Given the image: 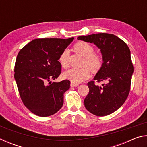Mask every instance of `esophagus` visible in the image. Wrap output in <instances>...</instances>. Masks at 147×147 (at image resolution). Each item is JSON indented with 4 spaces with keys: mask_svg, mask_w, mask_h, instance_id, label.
Instances as JSON below:
<instances>
[{
    "mask_svg": "<svg viewBox=\"0 0 147 147\" xmlns=\"http://www.w3.org/2000/svg\"><path fill=\"white\" fill-rule=\"evenodd\" d=\"M78 86V84H76V83H74L73 82H71V87H77Z\"/></svg>",
    "mask_w": 147,
    "mask_h": 147,
    "instance_id": "1",
    "label": "esophagus"
}]
</instances>
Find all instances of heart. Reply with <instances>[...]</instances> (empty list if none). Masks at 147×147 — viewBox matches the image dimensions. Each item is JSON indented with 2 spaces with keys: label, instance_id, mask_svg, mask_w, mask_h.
I'll list each match as a JSON object with an SVG mask.
<instances>
[{
  "label": "heart",
  "instance_id": "heart-1",
  "mask_svg": "<svg viewBox=\"0 0 147 147\" xmlns=\"http://www.w3.org/2000/svg\"><path fill=\"white\" fill-rule=\"evenodd\" d=\"M73 49L76 53L85 58L84 66L88 67L93 73H96L100 70L102 65V59L100 54L94 53V47L91 44L85 41H79L74 45ZM68 58L69 52L67 50H65L59 58V62L62 67L67 68L68 67ZM88 68L71 69L63 74V76L74 83L82 82L88 79L90 75Z\"/></svg>",
  "mask_w": 147,
  "mask_h": 147
}]
</instances>
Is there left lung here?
I'll return each mask as SVG.
<instances>
[{"instance_id": "obj_1", "label": "left lung", "mask_w": 147, "mask_h": 147, "mask_svg": "<svg viewBox=\"0 0 147 147\" xmlns=\"http://www.w3.org/2000/svg\"><path fill=\"white\" fill-rule=\"evenodd\" d=\"M78 40L94 43L100 49L103 63L94 80L105 81L102 86L88 83L89 91L84 105L96 116L112 113L123 105L130 93L134 66L130 51L124 41L113 34L100 33L78 37Z\"/></svg>"}]
</instances>
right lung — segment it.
I'll return each instance as SVG.
<instances>
[{
	"mask_svg": "<svg viewBox=\"0 0 147 147\" xmlns=\"http://www.w3.org/2000/svg\"><path fill=\"white\" fill-rule=\"evenodd\" d=\"M73 39H36L17 54L14 69L17 88L24 106L36 115H52L63 106V94L70 88V81L51 83V80L61 74L59 56Z\"/></svg>",
	"mask_w": 147,
	"mask_h": 147,
	"instance_id": "1",
	"label": "right lung"
}]
</instances>
